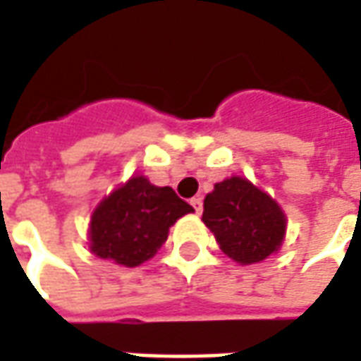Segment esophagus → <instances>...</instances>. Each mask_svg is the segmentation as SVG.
Returning <instances> with one entry per match:
<instances>
[{"mask_svg":"<svg viewBox=\"0 0 361 361\" xmlns=\"http://www.w3.org/2000/svg\"><path fill=\"white\" fill-rule=\"evenodd\" d=\"M189 203H191V207H193V211H195L197 214H201V211H203V201H201V197H193Z\"/></svg>","mask_w":361,"mask_h":361,"instance_id":"esophagus-1","label":"esophagus"}]
</instances>
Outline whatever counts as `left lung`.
Masks as SVG:
<instances>
[{"label": "left lung", "instance_id": "left-lung-1", "mask_svg": "<svg viewBox=\"0 0 361 361\" xmlns=\"http://www.w3.org/2000/svg\"><path fill=\"white\" fill-rule=\"evenodd\" d=\"M203 222L220 250L242 265L276 253L286 234V216L279 203L240 176L220 181L204 197Z\"/></svg>", "mask_w": 361, "mask_h": 361}]
</instances>
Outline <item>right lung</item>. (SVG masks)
I'll list each match as a JSON object with an SVG mask.
<instances>
[{
    "label": "right lung",
    "mask_w": 361,
    "mask_h": 361,
    "mask_svg": "<svg viewBox=\"0 0 361 361\" xmlns=\"http://www.w3.org/2000/svg\"><path fill=\"white\" fill-rule=\"evenodd\" d=\"M188 212L193 207L172 188H157L145 176H133L92 212L90 251L118 265L139 267L154 257L170 226Z\"/></svg>",
    "instance_id": "add662e5"
}]
</instances>
